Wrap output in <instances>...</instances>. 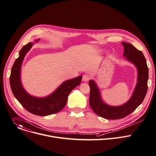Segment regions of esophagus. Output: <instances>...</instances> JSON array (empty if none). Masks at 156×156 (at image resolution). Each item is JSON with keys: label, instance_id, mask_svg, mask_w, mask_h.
Listing matches in <instances>:
<instances>
[{"label": "esophagus", "instance_id": "34e87169", "mask_svg": "<svg viewBox=\"0 0 156 156\" xmlns=\"http://www.w3.org/2000/svg\"><path fill=\"white\" fill-rule=\"evenodd\" d=\"M91 78V76L88 74H85L83 76V81H87Z\"/></svg>", "mask_w": 156, "mask_h": 156}]
</instances>
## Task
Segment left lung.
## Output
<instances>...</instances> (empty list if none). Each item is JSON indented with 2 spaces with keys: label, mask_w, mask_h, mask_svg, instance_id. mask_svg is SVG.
<instances>
[{
  "label": "left lung",
  "mask_w": 156,
  "mask_h": 156,
  "mask_svg": "<svg viewBox=\"0 0 156 156\" xmlns=\"http://www.w3.org/2000/svg\"><path fill=\"white\" fill-rule=\"evenodd\" d=\"M122 44L124 48L123 56L136 65L138 70L137 83L131 98L122 106H108L101 101L99 90L95 81L93 80L89 81L90 105L97 115L107 119H120L129 115L141 104L146 95L148 88L149 69L146 59L142 51L131 44L122 43Z\"/></svg>",
  "instance_id": "1"
}]
</instances>
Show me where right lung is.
I'll use <instances>...</instances> for the list:
<instances>
[{
  "label": "right lung",
  "mask_w": 156,
  "mask_h": 156,
  "mask_svg": "<svg viewBox=\"0 0 156 156\" xmlns=\"http://www.w3.org/2000/svg\"><path fill=\"white\" fill-rule=\"evenodd\" d=\"M33 46L29 43L19 52L11 69L10 85L14 97L29 112L39 116H46L60 112L66 104L69 93L80 84L82 76L69 80L61 84L56 90L46 98H38L29 95L24 90L20 80V70L26 54Z\"/></svg>",
  "instance_id": "obj_1"
}]
</instances>
